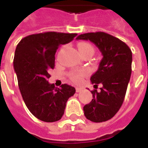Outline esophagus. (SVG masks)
<instances>
[{
    "label": "esophagus",
    "mask_w": 148,
    "mask_h": 148,
    "mask_svg": "<svg viewBox=\"0 0 148 148\" xmlns=\"http://www.w3.org/2000/svg\"><path fill=\"white\" fill-rule=\"evenodd\" d=\"M82 90V88H78V87L76 88V92H80Z\"/></svg>",
    "instance_id": "obj_1"
}]
</instances>
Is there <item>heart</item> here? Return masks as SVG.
Returning <instances> with one entry per match:
<instances>
[{
  "mask_svg": "<svg viewBox=\"0 0 148 148\" xmlns=\"http://www.w3.org/2000/svg\"><path fill=\"white\" fill-rule=\"evenodd\" d=\"M78 51L81 56H83L85 54H93L94 53V48L88 42H82L78 44L77 45ZM85 75V72H73L71 74V77L72 81H74V82H79L82 79L83 76Z\"/></svg>",
  "mask_w": 148,
  "mask_h": 148,
  "instance_id": "obj_1",
  "label": "heart"
}]
</instances>
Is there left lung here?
Listing matches in <instances>:
<instances>
[{"label": "left lung", "mask_w": 148, "mask_h": 148, "mask_svg": "<svg viewBox=\"0 0 148 148\" xmlns=\"http://www.w3.org/2000/svg\"><path fill=\"white\" fill-rule=\"evenodd\" d=\"M77 40H90L102 53L98 70L90 80L96 87L101 84L100 91H91L93 99L84 106L86 119L103 122L113 118L124 101L132 72V56L126 44L104 32L87 33Z\"/></svg>", "instance_id": "left-lung-1"}]
</instances>
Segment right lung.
<instances>
[{
	"instance_id": "obj_1",
	"label": "right lung",
	"mask_w": 148,
	"mask_h": 148,
	"mask_svg": "<svg viewBox=\"0 0 148 148\" xmlns=\"http://www.w3.org/2000/svg\"><path fill=\"white\" fill-rule=\"evenodd\" d=\"M77 34L45 32L23 38L13 60L18 88L25 104L37 119L45 122L61 119L66 103L75 93L71 85L56 88L49 82V71L54 69L58 48L71 42Z\"/></svg>"
}]
</instances>
